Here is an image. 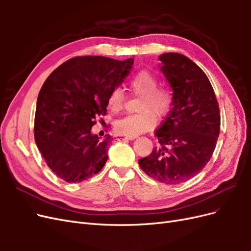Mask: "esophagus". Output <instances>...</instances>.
<instances>
[{"label":"esophagus","instance_id":"34e87169","mask_svg":"<svg viewBox=\"0 0 251 251\" xmlns=\"http://www.w3.org/2000/svg\"><path fill=\"white\" fill-rule=\"evenodd\" d=\"M137 136H125L124 139H126V140H134Z\"/></svg>","mask_w":251,"mask_h":251}]
</instances>
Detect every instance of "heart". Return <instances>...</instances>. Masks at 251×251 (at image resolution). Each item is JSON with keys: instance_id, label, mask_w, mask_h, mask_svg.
<instances>
[{"instance_id": "b5f03b06", "label": "heart", "mask_w": 251, "mask_h": 251, "mask_svg": "<svg viewBox=\"0 0 251 251\" xmlns=\"http://www.w3.org/2000/svg\"><path fill=\"white\" fill-rule=\"evenodd\" d=\"M128 88L134 95L140 97L138 103L140 113L119 119L115 125V131L124 136H138L154 127V116L162 119L168 115L173 107L174 93L168 86H158L156 75L148 70L136 73L128 82ZM107 105L113 113L123 110L124 94L120 89L111 91Z\"/></svg>"}]
</instances>
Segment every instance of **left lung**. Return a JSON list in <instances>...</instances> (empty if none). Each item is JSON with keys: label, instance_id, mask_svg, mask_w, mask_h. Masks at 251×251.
<instances>
[{"label": "left lung", "instance_id": "obj_1", "mask_svg": "<svg viewBox=\"0 0 251 251\" xmlns=\"http://www.w3.org/2000/svg\"><path fill=\"white\" fill-rule=\"evenodd\" d=\"M159 59L173 89V108L155 131L158 147L138 163L153 179L179 184L210 160L220 133V110L206 74L192 59L174 52L163 53Z\"/></svg>", "mask_w": 251, "mask_h": 251}]
</instances>
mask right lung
<instances>
[{
	"instance_id": "add662e5",
	"label": "right lung",
	"mask_w": 251,
	"mask_h": 251,
	"mask_svg": "<svg viewBox=\"0 0 251 251\" xmlns=\"http://www.w3.org/2000/svg\"><path fill=\"white\" fill-rule=\"evenodd\" d=\"M134 59L76 56L57 67L39 93L34 139L47 165L69 183L100 172L112 138L91 133L105 115L108 96L127 76Z\"/></svg>"
}]
</instances>
